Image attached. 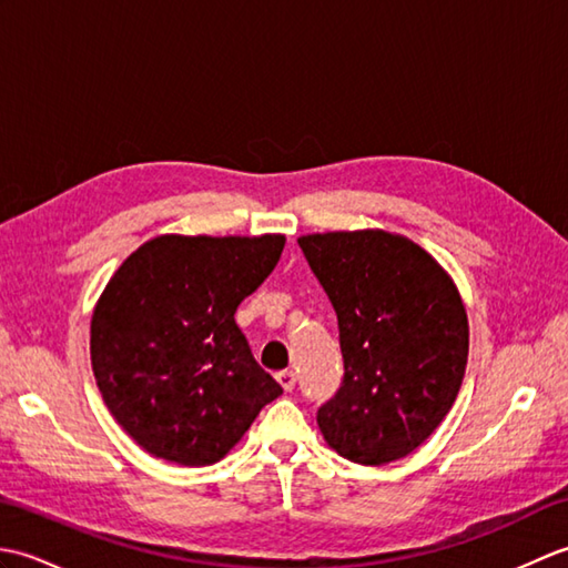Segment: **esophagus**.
I'll return each instance as SVG.
<instances>
[{
  "mask_svg": "<svg viewBox=\"0 0 568 568\" xmlns=\"http://www.w3.org/2000/svg\"><path fill=\"white\" fill-rule=\"evenodd\" d=\"M275 381L281 383V388L285 390V393H293V388H295V373L293 371H281L275 376Z\"/></svg>",
  "mask_w": 568,
  "mask_h": 568,
  "instance_id": "34e87169",
  "label": "esophagus"
}]
</instances>
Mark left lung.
Returning <instances> with one entry per match:
<instances>
[{"mask_svg":"<svg viewBox=\"0 0 568 568\" xmlns=\"http://www.w3.org/2000/svg\"><path fill=\"white\" fill-rule=\"evenodd\" d=\"M297 244L339 322L344 381L317 409L324 442L364 466L413 454L466 373L468 320L454 281L415 241L383 229Z\"/></svg>","mask_w":568,"mask_h":568,"instance_id":"left-lung-1","label":"left lung"}]
</instances>
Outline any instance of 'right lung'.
Instances as JSON below:
<instances>
[{
  "label": "right lung",
  "mask_w": 568,
  "mask_h": 568,
  "mask_svg": "<svg viewBox=\"0 0 568 568\" xmlns=\"http://www.w3.org/2000/svg\"><path fill=\"white\" fill-rule=\"evenodd\" d=\"M283 246V234H163L106 283L90 324L94 381L112 417L151 456L180 466L220 462L283 393L234 320Z\"/></svg>",
  "instance_id": "right-lung-1"
}]
</instances>
